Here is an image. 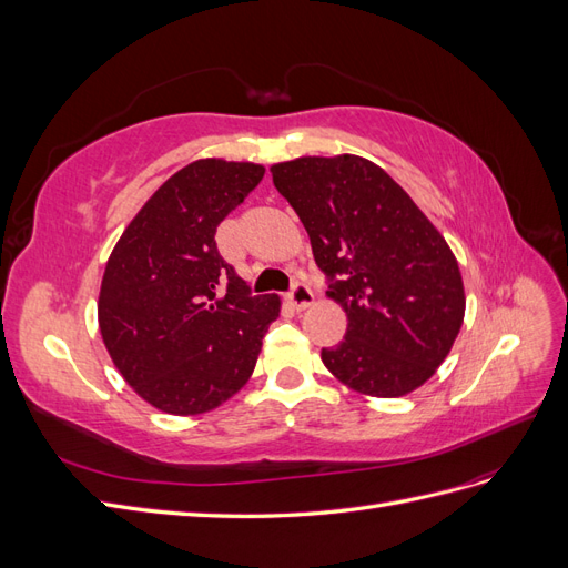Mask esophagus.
I'll use <instances>...</instances> for the list:
<instances>
[{
	"label": "esophagus",
	"instance_id": "esophagus-1",
	"mask_svg": "<svg viewBox=\"0 0 568 568\" xmlns=\"http://www.w3.org/2000/svg\"><path fill=\"white\" fill-rule=\"evenodd\" d=\"M288 298H291V303L298 307V311H305V307H311L313 301H315L311 286H307L305 282H294V286H291Z\"/></svg>",
	"mask_w": 568,
	"mask_h": 568
}]
</instances>
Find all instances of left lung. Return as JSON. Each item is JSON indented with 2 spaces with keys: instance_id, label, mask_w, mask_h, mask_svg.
I'll list each match as a JSON object with an SVG mask.
<instances>
[{
  "instance_id": "left-lung-1",
  "label": "left lung",
  "mask_w": 568,
  "mask_h": 568,
  "mask_svg": "<svg viewBox=\"0 0 568 568\" xmlns=\"http://www.w3.org/2000/svg\"><path fill=\"white\" fill-rule=\"evenodd\" d=\"M311 236L348 329L322 363L341 384L398 398L432 379L464 320L459 265L405 189L367 159L303 156L270 168Z\"/></svg>"
}]
</instances>
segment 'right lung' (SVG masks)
Listing matches in <instances>:
<instances>
[{"mask_svg":"<svg viewBox=\"0 0 568 568\" xmlns=\"http://www.w3.org/2000/svg\"><path fill=\"white\" fill-rule=\"evenodd\" d=\"M265 168L201 159L163 182L118 239L99 291V329L123 379L168 415H203L253 374L274 294L253 296L215 232Z\"/></svg>","mask_w":568,"mask_h":568,"instance_id":"right-lung-1","label":"right lung"}]
</instances>
